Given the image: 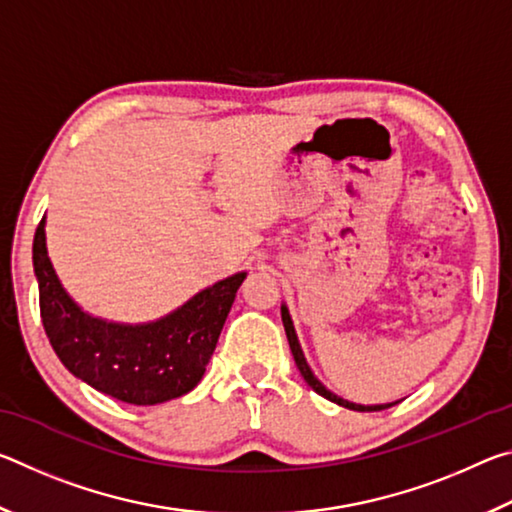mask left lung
Listing matches in <instances>:
<instances>
[{
  "label": "left lung",
  "mask_w": 512,
  "mask_h": 512,
  "mask_svg": "<svg viewBox=\"0 0 512 512\" xmlns=\"http://www.w3.org/2000/svg\"><path fill=\"white\" fill-rule=\"evenodd\" d=\"M282 323H284V332H287L289 348H291L293 359H296V366H298V370H300V375L305 377L307 384H309L311 388H314V391H316L318 395H323L325 400L334 402V404H339V406H345V409H350V411H381V409H388V406H393V404H395V402H391V404L363 406V404H354V402L343 400V397L334 395L332 391H327V388H325L323 384H320V381L314 377V372H311L309 363H307V359H305V354H302V348H300V343H298L296 329H293V320H291V316H289V309H287V305H282Z\"/></svg>",
  "instance_id": "obj_1"
}]
</instances>
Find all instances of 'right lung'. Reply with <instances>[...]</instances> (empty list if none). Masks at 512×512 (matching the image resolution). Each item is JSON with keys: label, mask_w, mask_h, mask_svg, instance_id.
<instances>
[{"label": "right lung", "mask_w": 512, "mask_h": 512, "mask_svg": "<svg viewBox=\"0 0 512 512\" xmlns=\"http://www.w3.org/2000/svg\"><path fill=\"white\" fill-rule=\"evenodd\" d=\"M40 316L51 348L74 377L115 400L151 406L192 391L219 341L246 273L212 284L169 316L144 325L94 318L67 296L45 244V219L33 239Z\"/></svg>", "instance_id": "obj_1"}]
</instances>
